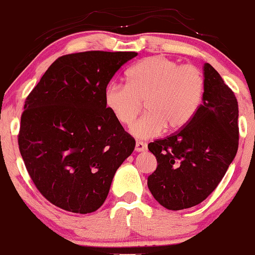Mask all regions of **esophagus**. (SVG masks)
<instances>
[{
  "mask_svg": "<svg viewBox=\"0 0 255 255\" xmlns=\"http://www.w3.org/2000/svg\"><path fill=\"white\" fill-rule=\"evenodd\" d=\"M146 147H147V146H146V144H144V142L136 141V144H135V151H136V152H142V151H145Z\"/></svg>",
  "mask_w": 255,
  "mask_h": 255,
  "instance_id": "1",
  "label": "esophagus"
}]
</instances>
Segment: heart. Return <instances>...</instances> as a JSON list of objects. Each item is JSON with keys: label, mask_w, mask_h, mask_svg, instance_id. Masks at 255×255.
Returning <instances> with one entry per match:
<instances>
[{"label": "heart", "mask_w": 255, "mask_h": 255, "mask_svg": "<svg viewBox=\"0 0 255 255\" xmlns=\"http://www.w3.org/2000/svg\"><path fill=\"white\" fill-rule=\"evenodd\" d=\"M127 85L110 83L104 104L121 125L129 126L145 102L147 113L130 127L140 140L156 137L166 129L177 130L188 124L203 101L205 81L192 64L181 66L163 55L144 58L126 73Z\"/></svg>", "instance_id": "1"}]
</instances>
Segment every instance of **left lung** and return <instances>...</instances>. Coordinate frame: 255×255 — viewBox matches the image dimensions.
<instances>
[{"instance_id": "8db88e82", "label": "left lung", "mask_w": 255, "mask_h": 255, "mask_svg": "<svg viewBox=\"0 0 255 255\" xmlns=\"http://www.w3.org/2000/svg\"><path fill=\"white\" fill-rule=\"evenodd\" d=\"M203 103L186 127L148 144L157 169L147 178L153 198L172 211L200 204L215 191L239 147L238 99L210 63Z\"/></svg>"}]
</instances>
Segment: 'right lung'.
I'll use <instances>...</instances> for the list:
<instances>
[{"mask_svg":"<svg viewBox=\"0 0 255 255\" xmlns=\"http://www.w3.org/2000/svg\"><path fill=\"white\" fill-rule=\"evenodd\" d=\"M136 52L86 51L58 57L26 98L19 148L51 204L74 213L103 205L135 140L104 104V90Z\"/></svg>","mask_w":255,"mask_h":255,"instance_id":"1","label":"right lung"}]
</instances>
